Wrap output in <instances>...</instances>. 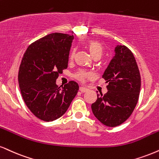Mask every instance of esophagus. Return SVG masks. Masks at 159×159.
Masks as SVG:
<instances>
[{"mask_svg":"<svg viewBox=\"0 0 159 159\" xmlns=\"http://www.w3.org/2000/svg\"><path fill=\"white\" fill-rule=\"evenodd\" d=\"M88 91V89L85 87H80V91L82 92V93H85Z\"/></svg>","mask_w":159,"mask_h":159,"instance_id":"esophagus-1","label":"esophagus"}]
</instances>
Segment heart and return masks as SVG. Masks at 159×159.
Listing matches in <instances>:
<instances>
[{"label": "heart", "mask_w": 159, "mask_h": 159, "mask_svg": "<svg viewBox=\"0 0 159 159\" xmlns=\"http://www.w3.org/2000/svg\"><path fill=\"white\" fill-rule=\"evenodd\" d=\"M88 48L93 58L95 57H100L102 55L104 48L103 46L101 44V43H99V41L97 40H90L87 44ZM74 54H75V49H73L71 51L70 54V59L72 60L74 57ZM92 73L90 71L85 70H80L75 74V77L78 80H80V82H85L86 80L89 79V78L91 77Z\"/></svg>", "instance_id": "b5f03b06"}]
</instances>
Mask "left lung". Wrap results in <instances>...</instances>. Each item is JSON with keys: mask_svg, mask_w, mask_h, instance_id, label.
<instances>
[{"mask_svg": "<svg viewBox=\"0 0 159 159\" xmlns=\"http://www.w3.org/2000/svg\"><path fill=\"white\" fill-rule=\"evenodd\" d=\"M102 78L108 83L105 95L97 94L91 105L96 118L107 127L125 122L138 102L141 76L134 54L125 46H117Z\"/></svg>", "mask_w": 159, "mask_h": 159, "instance_id": "1", "label": "left lung"}]
</instances>
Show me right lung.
<instances>
[{"instance_id": "obj_1", "label": "right lung", "mask_w": 159, "mask_h": 159, "mask_svg": "<svg viewBox=\"0 0 159 159\" xmlns=\"http://www.w3.org/2000/svg\"><path fill=\"white\" fill-rule=\"evenodd\" d=\"M73 40V35L52 33L29 45L23 54L18 72L21 95L31 112L43 121L62 116L79 90L74 81L62 88L56 84L59 74L68 68Z\"/></svg>"}]
</instances>
